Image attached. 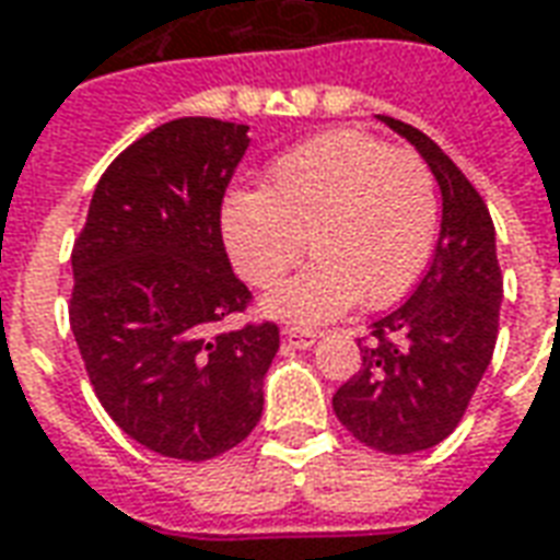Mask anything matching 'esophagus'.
<instances>
[{
	"label": "esophagus",
	"mask_w": 560,
	"mask_h": 560,
	"mask_svg": "<svg viewBox=\"0 0 560 560\" xmlns=\"http://www.w3.org/2000/svg\"><path fill=\"white\" fill-rule=\"evenodd\" d=\"M284 339H288V345H291V348H300V351H305V348H312V345L317 341V332L315 329L291 327V329H284Z\"/></svg>",
	"instance_id": "obj_1"
}]
</instances>
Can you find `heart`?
<instances>
[{
  "instance_id": "b5f03b06",
  "label": "heart",
  "mask_w": 560,
  "mask_h": 560,
  "mask_svg": "<svg viewBox=\"0 0 560 560\" xmlns=\"http://www.w3.org/2000/svg\"><path fill=\"white\" fill-rule=\"evenodd\" d=\"M438 195L413 152L360 131H327L272 161L264 191H236L221 207L233 269L269 288L303 257L315 260L260 300L279 320L320 324L411 291L429 264Z\"/></svg>"
}]
</instances>
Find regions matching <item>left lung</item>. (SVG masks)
Wrapping results in <instances>:
<instances>
[{"label": "left lung", "mask_w": 560, "mask_h": 560, "mask_svg": "<svg viewBox=\"0 0 560 560\" xmlns=\"http://www.w3.org/2000/svg\"><path fill=\"white\" fill-rule=\"evenodd\" d=\"M429 164L441 188V233L411 300L377 317L363 369L332 396V411L360 444L408 456L453 432L492 363L504 281L494 224L477 188L420 128L377 116Z\"/></svg>", "instance_id": "obj_1"}]
</instances>
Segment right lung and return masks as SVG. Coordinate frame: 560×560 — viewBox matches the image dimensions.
Segmentation results:
<instances>
[{
  "label": "right lung",
  "mask_w": 560,
  "mask_h": 560,
  "mask_svg": "<svg viewBox=\"0 0 560 560\" xmlns=\"http://www.w3.org/2000/svg\"><path fill=\"white\" fill-rule=\"evenodd\" d=\"M248 126L183 116L104 171L71 252V332L95 396L152 453L207 462L264 413L279 327L207 329L248 303L221 243V197Z\"/></svg>",
  "instance_id": "add662e5"
}]
</instances>
